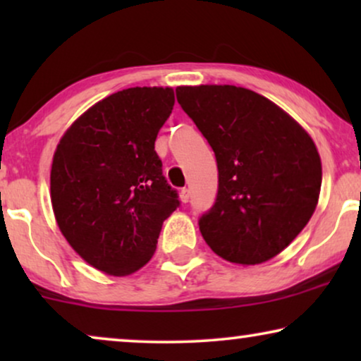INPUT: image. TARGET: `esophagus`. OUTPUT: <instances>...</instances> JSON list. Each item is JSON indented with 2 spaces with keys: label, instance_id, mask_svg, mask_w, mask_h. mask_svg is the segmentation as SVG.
<instances>
[{
  "label": "esophagus",
  "instance_id": "esophagus-1",
  "mask_svg": "<svg viewBox=\"0 0 361 361\" xmlns=\"http://www.w3.org/2000/svg\"><path fill=\"white\" fill-rule=\"evenodd\" d=\"M189 199H190V192H189V189H182V190H180V200L184 202V204H187V202H189Z\"/></svg>",
  "mask_w": 361,
  "mask_h": 361
}]
</instances>
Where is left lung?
Returning a JSON list of instances; mask_svg holds the SVG:
<instances>
[{
    "instance_id": "1",
    "label": "left lung",
    "mask_w": 361,
    "mask_h": 361,
    "mask_svg": "<svg viewBox=\"0 0 361 361\" xmlns=\"http://www.w3.org/2000/svg\"><path fill=\"white\" fill-rule=\"evenodd\" d=\"M177 102L215 152L219 190L199 219L207 245L236 264L281 253L312 216L322 184L310 136L248 88L177 87Z\"/></svg>"
}]
</instances>
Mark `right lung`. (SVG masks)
Wrapping results in <instances>:
<instances>
[{
    "mask_svg": "<svg viewBox=\"0 0 361 361\" xmlns=\"http://www.w3.org/2000/svg\"><path fill=\"white\" fill-rule=\"evenodd\" d=\"M172 106V88H126L83 113L59 142L51 171L57 225L103 273L126 276L145 266L162 221L180 205L154 149Z\"/></svg>",
    "mask_w": 361,
    "mask_h": 361,
    "instance_id": "1",
    "label": "right lung"
}]
</instances>
